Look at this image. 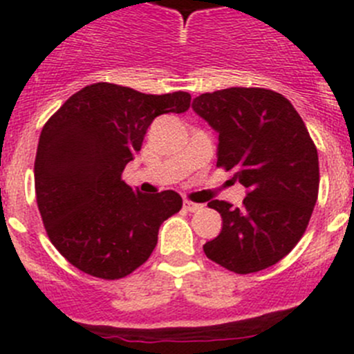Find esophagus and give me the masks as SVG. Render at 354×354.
I'll list each match as a JSON object with an SVG mask.
<instances>
[{
    "mask_svg": "<svg viewBox=\"0 0 354 354\" xmlns=\"http://www.w3.org/2000/svg\"><path fill=\"white\" fill-rule=\"evenodd\" d=\"M183 207L188 210V212H197V210L202 209L203 205L202 203H195V202H190V200H185Z\"/></svg>",
    "mask_w": 354,
    "mask_h": 354,
    "instance_id": "esophagus-1",
    "label": "esophagus"
}]
</instances>
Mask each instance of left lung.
Masks as SVG:
<instances>
[{
    "label": "left lung",
    "mask_w": 354,
    "mask_h": 354,
    "mask_svg": "<svg viewBox=\"0 0 354 354\" xmlns=\"http://www.w3.org/2000/svg\"><path fill=\"white\" fill-rule=\"evenodd\" d=\"M195 113L219 133L217 167L233 171L248 194L241 207L212 200L223 217L203 252L236 274L267 269L305 233L319 197V154L291 102L269 88L231 87L194 99Z\"/></svg>",
    "instance_id": "1"
}]
</instances>
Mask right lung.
<instances>
[{
    "instance_id": "1",
    "label": "right lung",
    "mask_w": 354,
    "mask_h": 354,
    "mask_svg": "<svg viewBox=\"0 0 354 354\" xmlns=\"http://www.w3.org/2000/svg\"><path fill=\"white\" fill-rule=\"evenodd\" d=\"M188 92L152 95L108 82L78 91L44 124L34 164L51 243L77 269L121 279L147 262L159 227L180 212L173 190L145 195L121 178L159 114L185 113Z\"/></svg>"
}]
</instances>
